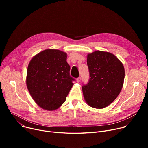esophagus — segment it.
<instances>
[{
	"label": "esophagus",
	"instance_id": "obj_1",
	"mask_svg": "<svg viewBox=\"0 0 148 148\" xmlns=\"http://www.w3.org/2000/svg\"><path fill=\"white\" fill-rule=\"evenodd\" d=\"M80 81H81V78H80V77H79V78L77 79V82H78V83H79Z\"/></svg>",
	"mask_w": 148,
	"mask_h": 148
}]
</instances>
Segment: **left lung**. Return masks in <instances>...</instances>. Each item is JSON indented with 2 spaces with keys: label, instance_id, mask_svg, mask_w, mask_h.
<instances>
[{
  "label": "left lung",
  "instance_id": "1",
  "mask_svg": "<svg viewBox=\"0 0 148 148\" xmlns=\"http://www.w3.org/2000/svg\"><path fill=\"white\" fill-rule=\"evenodd\" d=\"M87 64L90 79L82 86L84 100L92 107L103 108L120 94L125 77L123 65L114 54L99 50L88 54Z\"/></svg>",
  "mask_w": 148,
  "mask_h": 148
}]
</instances>
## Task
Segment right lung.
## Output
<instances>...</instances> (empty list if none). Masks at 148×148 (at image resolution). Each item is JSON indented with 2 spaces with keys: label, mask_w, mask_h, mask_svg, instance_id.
I'll list each match as a JSON object with an SVG mask.
<instances>
[{
  "label": "right lung",
  "mask_w": 148,
  "mask_h": 148,
  "mask_svg": "<svg viewBox=\"0 0 148 148\" xmlns=\"http://www.w3.org/2000/svg\"><path fill=\"white\" fill-rule=\"evenodd\" d=\"M67 54L59 50L47 49L32 58L27 71L26 84L35 102L52 111L65 101L73 86Z\"/></svg>",
  "instance_id": "right-lung-1"
}]
</instances>
